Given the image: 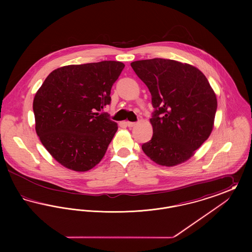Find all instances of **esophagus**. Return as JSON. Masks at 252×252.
Masks as SVG:
<instances>
[{"instance_id":"34e87169","label":"esophagus","mask_w":252,"mask_h":252,"mask_svg":"<svg viewBox=\"0 0 252 252\" xmlns=\"http://www.w3.org/2000/svg\"><path fill=\"white\" fill-rule=\"evenodd\" d=\"M126 125L128 126V127H133L135 125H136V123H134V122H126Z\"/></svg>"}]
</instances>
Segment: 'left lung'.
Listing matches in <instances>:
<instances>
[{"label":"left lung","instance_id":"left-lung-1","mask_svg":"<svg viewBox=\"0 0 252 252\" xmlns=\"http://www.w3.org/2000/svg\"><path fill=\"white\" fill-rule=\"evenodd\" d=\"M132 69L147 86L155 108L152 139L142 145L145 155L162 166L189 159L211 135L217 100L197 68L164 59L138 60Z\"/></svg>","mask_w":252,"mask_h":252}]
</instances>
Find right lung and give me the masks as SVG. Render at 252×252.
Segmentation results:
<instances>
[{
  "label": "right lung",
  "instance_id": "obj_1",
  "mask_svg": "<svg viewBox=\"0 0 252 252\" xmlns=\"http://www.w3.org/2000/svg\"><path fill=\"white\" fill-rule=\"evenodd\" d=\"M125 64L105 60L68 65L51 72L33 102L41 144L64 167L85 172L105 156L117 124L100 111Z\"/></svg>",
  "mask_w": 252,
  "mask_h": 252
}]
</instances>
